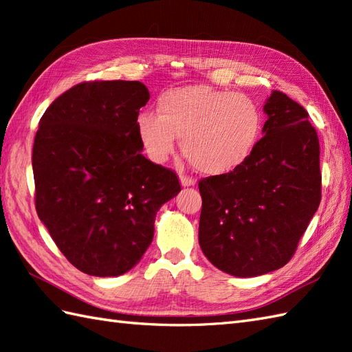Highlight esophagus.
<instances>
[{
  "label": "esophagus",
  "instance_id": "34e87169",
  "mask_svg": "<svg viewBox=\"0 0 352 352\" xmlns=\"http://www.w3.org/2000/svg\"><path fill=\"white\" fill-rule=\"evenodd\" d=\"M180 183H182V186L183 188H192L193 184H195V180H192V178H189V177H186V175H180Z\"/></svg>",
  "mask_w": 352,
  "mask_h": 352
}]
</instances>
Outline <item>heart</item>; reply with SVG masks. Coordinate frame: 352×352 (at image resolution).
I'll list each match as a JSON object with an SVG mask.
<instances>
[{"mask_svg": "<svg viewBox=\"0 0 352 352\" xmlns=\"http://www.w3.org/2000/svg\"><path fill=\"white\" fill-rule=\"evenodd\" d=\"M136 126L151 160L166 162L180 138L192 168L216 177L237 169L252 154L263 116L250 96L193 85L164 92L157 101V115L144 111Z\"/></svg>", "mask_w": 352, "mask_h": 352, "instance_id": "obj_1", "label": "heart"}]
</instances>
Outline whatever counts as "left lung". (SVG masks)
<instances>
[{
    "mask_svg": "<svg viewBox=\"0 0 352 352\" xmlns=\"http://www.w3.org/2000/svg\"><path fill=\"white\" fill-rule=\"evenodd\" d=\"M263 111V138L246 162L198 184L201 250L242 278L286 265L320 203L319 139L309 113L278 91Z\"/></svg>",
    "mask_w": 352,
    "mask_h": 352,
    "instance_id": "8db88e82",
    "label": "left lung"
}]
</instances>
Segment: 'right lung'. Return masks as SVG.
Instances as JSON below:
<instances>
[{
    "instance_id": "obj_1",
    "label": "right lung",
    "mask_w": 352,
    "mask_h": 352,
    "mask_svg": "<svg viewBox=\"0 0 352 352\" xmlns=\"http://www.w3.org/2000/svg\"><path fill=\"white\" fill-rule=\"evenodd\" d=\"M148 100L140 81H91L58 96L39 122L36 212L87 275L136 266L153 242L157 212L182 190L175 172L142 154L136 122Z\"/></svg>"
}]
</instances>
